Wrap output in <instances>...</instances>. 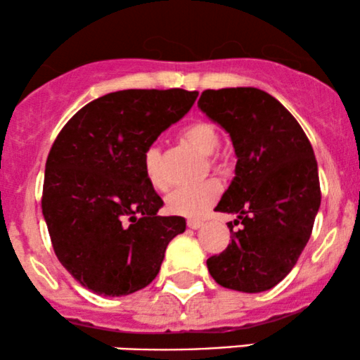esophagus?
Returning a JSON list of instances; mask_svg holds the SVG:
<instances>
[{
    "mask_svg": "<svg viewBox=\"0 0 360 360\" xmlns=\"http://www.w3.org/2000/svg\"><path fill=\"white\" fill-rule=\"evenodd\" d=\"M188 226L191 230H198L200 226H203V221H201V220H188Z\"/></svg>",
    "mask_w": 360,
    "mask_h": 360,
    "instance_id": "34e87169",
    "label": "esophagus"
}]
</instances>
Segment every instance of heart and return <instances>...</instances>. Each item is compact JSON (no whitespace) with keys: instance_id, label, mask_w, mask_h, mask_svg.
I'll return each instance as SVG.
<instances>
[{"instance_id":"obj_1","label":"heart","mask_w":360,"mask_h":360,"mask_svg":"<svg viewBox=\"0 0 360 360\" xmlns=\"http://www.w3.org/2000/svg\"><path fill=\"white\" fill-rule=\"evenodd\" d=\"M179 139L194 150L206 155V164L213 171H221L223 160L217 154V148L220 146V134L212 123L205 120H194L181 128ZM143 172L152 188L164 191L167 189V177L164 174L162 150L159 146H150L143 154ZM220 196V186L214 181L194 186V188H179L167 196V210L177 217L186 218H200L212 208V205Z\"/></svg>"}]
</instances>
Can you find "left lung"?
<instances>
[{
	"label": "left lung",
	"mask_w": 360,
	"mask_h": 360,
	"mask_svg": "<svg viewBox=\"0 0 360 360\" xmlns=\"http://www.w3.org/2000/svg\"><path fill=\"white\" fill-rule=\"evenodd\" d=\"M198 106L232 139L235 177L214 210L235 213L242 229L206 260L223 288L260 292L298 262L311 235L321 193L311 143L289 111L257 88L206 89Z\"/></svg>",
	"instance_id": "obj_1"
}]
</instances>
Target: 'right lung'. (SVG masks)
Instances as JSON below:
<instances>
[{"instance_id": "obj_1", "label": "right lung", "mask_w": 360, "mask_h": 360, "mask_svg": "<svg viewBox=\"0 0 360 360\" xmlns=\"http://www.w3.org/2000/svg\"><path fill=\"white\" fill-rule=\"evenodd\" d=\"M198 91L125 89L88 103L65 123L45 164L42 213L53 252L84 288L125 296L159 274L183 217L143 172V154L191 110Z\"/></svg>"}]
</instances>
